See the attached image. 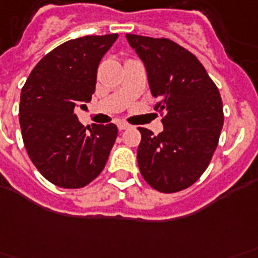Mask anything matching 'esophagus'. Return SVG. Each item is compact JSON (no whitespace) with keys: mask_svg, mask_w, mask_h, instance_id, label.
<instances>
[{"mask_svg":"<svg viewBox=\"0 0 258 258\" xmlns=\"http://www.w3.org/2000/svg\"><path fill=\"white\" fill-rule=\"evenodd\" d=\"M117 127H119L120 131H123V130L130 128V124L124 123V121H119V123H117Z\"/></svg>","mask_w":258,"mask_h":258,"instance_id":"esophagus-1","label":"esophagus"}]
</instances>
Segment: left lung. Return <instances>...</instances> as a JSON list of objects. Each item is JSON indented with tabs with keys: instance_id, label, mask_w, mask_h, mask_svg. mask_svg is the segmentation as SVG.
I'll use <instances>...</instances> for the list:
<instances>
[{
	"instance_id": "8db88e82",
	"label": "left lung",
	"mask_w": 258,
	"mask_h": 258,
	"mask_svg": "<svg viewBox=\"0 0 258 258\" xmlns=\"http://www.w3.org/2000/svg\"><path fill=\"white\" fill-rule=\"evenodd\" d=\"M144 62L154 109L164 113L158 135L139 127V171L161 192H176L197 182L211 163L224 123L216 85L192 53L165 38L127 34Z\"/></svg>"
}]
</instances>
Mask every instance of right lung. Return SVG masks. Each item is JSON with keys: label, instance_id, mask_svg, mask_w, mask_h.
I'll use <instances>...</instances> for the list:
<instances>
[{"label": "right lung", "instance_id": "right-lung-1", "mask_svg": "<svg viewBox=\"0 0 258 258\" xmlns=\"http://www.w3.org/2000/svg\"><path fill=\"white\" fill-rule=\"evenodd\" d=\"M117 34L62 43L31 71L20 94L24 146L39 172L64 188H81L98 176L117 137L114 124L85 127L74 109L91 100L97 70Z\"/></svg>", "mask_w": 258, "mask_h": 258}]
</instances>
